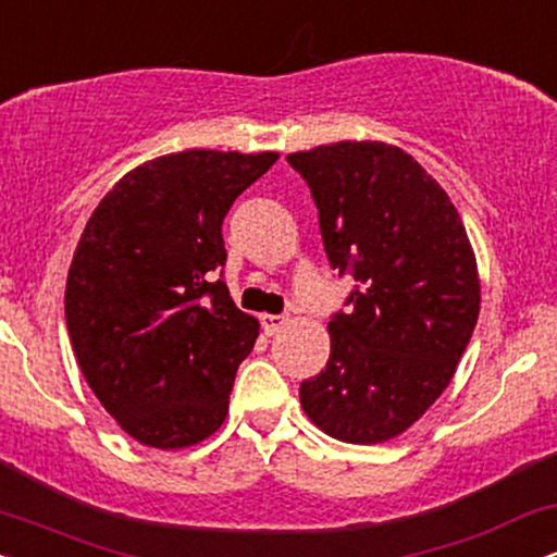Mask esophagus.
<instances>
[{
    "instance_id": "34e87169",
    "label": "esophagus",
    "mask_w": 557,
    "mask_h": 557,
    "mask_svg": "<svg viewBox=\"0 0 557 557\" xmlns=\"http://www.w3.org/2000/svg\"><path fill=\"white\" fill-rule=\"evenodd\" d=\"M261 330L267 332V335H274V332L283 330V324L287 322V319L283 314H261Z\"/></svg>"
}]
</instances>
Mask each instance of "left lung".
<instances>
[{
  "instance_id": "left-lung-1",
  "label": "left lung",
  "mask_w": 557,
  "mask_h": 557,
  "mask_svg": "<svg viewBox=\"0 0 557 557\" xmlns=\"http://www.w3.org/2000/svg\"><path fill=\"white\" fill-rule=\"evenodd\" d=\"M311 188L332 270L356 280L330 319L327 367L300 406L343 443L398 437L443 395L479 317L469 235L440 183L398 146L337 140L287 157Z\"/></svg>"
}]
</instances>
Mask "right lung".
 I'll return each mask as SVG.
<instances>
[{"mask_svg":"<svg viewBox=\"0 0 557 557\" xmlns=\"http://www.w3.org/2000/svg\"><path fill=\"white\" fill-rule=\"evenodd\" d=\"M274 162V151L209 149L151 159L86 222L65 287L70 343L88 387L140 445H196L227 417L259 322L222 280V220Z\"/></svg>","mask_w":557,"mask_h":557,"instance_id":"obj_1","label":"right lung"}]
</instances>
